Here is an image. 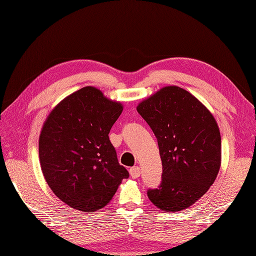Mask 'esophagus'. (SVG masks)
<instances>
[{
	"label": "esophagus",
	"mask_w": 256,
	"mask_h": 256,
	"mask_svg": "<svg viewBox=\"0 0 256 256\" xmlns=\"http://www.w3.org/2000/svg\"><path fill=\"white\" fill-rule=\"evenodd\" d=\"M129 172H130V176L131 177H132V178H138V177H140V175H141V168H138V166L130 168Z\"/></svg>",
	"instance_id": "obj_1"
}]
</instances>
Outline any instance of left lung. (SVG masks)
<instances>
[{
  "label": "left lung",
  "mask_w": 256,
  "mask_h": 256,
  "mask_svg": "<svg viewBox=\"0 0 256 256\" xmlns=\"http://www.w3.org/2000/svg\"><path fill=\"white\" fill-rule=\"evenodd\" d=\"M136 110L156 136L162 161L159 187L147 190L166 212L194 204L216 180L221 166V136L207 108L178 86H166Z\"/></svg>",
  "instance_id": "8db88e82"
}]
</instances>
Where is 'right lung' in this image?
Listing matches in <instances>:
<instances>
[{
    "mask_svg": "<svg viewBox=\"0 0 256 256\" xmlns=\"http://www.w3.org/2000/svg\"><path fill=\"white\" fill-rule=\"evenodd\" d=\"M122 111L120 102L86 86L62 100L44 124L40 161L44 180L54 194L76 210L104 207L129 177L109 138Z\"/></svg>",
    "mask_w": 256,
    "mask_h": 256,
    "instance_id": "1",
    "label": "right lung"
}]
</instances>
